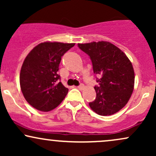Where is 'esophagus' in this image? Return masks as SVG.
<instances>
[{
    "label": "esophagus",
    "instance_id": "obj_1",
    "mask_svg": "<svg viewBox=\"0 0 156 156\" xmlns=\"http://www.w3.org/2000/svg\"><path fill=\"white\" fill-rule=\"evenodd\" d=\"M77 88H78V89H83L84 88V85H83V83L80 84L79 86H78V87H77Z\"/></svg>",
    "mask_w": 156,
    "mask_h": 156
}]
</instances>
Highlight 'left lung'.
I'll return each mask as SVG.
<instances>
[{"label": "left lung", "mask_w": 156, "mask_h": 156, "mask_svg": "<svg viewBox=\"0 0 156 156\" xmlns=\"http://www.w3.org/2000/svg\"><path fill=\"white\" fill-rule=\"evenodd\" d=\"M90 57L94 74L99 77L95 86L96 98L89 103L101 116L112 115L121 110L129 101L134 87V70L127 55L108 42L78 44Z\"/></svg>", "instance_id": "1"}]
</instances>
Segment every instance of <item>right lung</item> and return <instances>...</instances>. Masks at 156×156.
Here are the masks:
<instances>
[{"instance_id": "right-lung-1", "label": "right lung", "mask_w": 156, "mask_h": 156, "mask_svg": "<svg viewBox=\"0 0 156 156\" xmlns=\"http://www.w3.org/2000/svg\"><path fill=\"white\" fill-rule=\"evenodd\" d=\"M75 43L45 42L31 50L25 58L20 74L21 91L31 106L49 112L62 103L68 89L58 74L62 56Z\"/></svg>"}]
</instances>
